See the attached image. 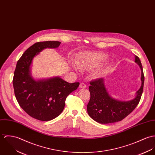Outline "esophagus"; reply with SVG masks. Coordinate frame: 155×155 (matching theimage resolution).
<instances>
[{
	"instance_id": "esophagus-1",
	"label": "esophagus",
	"mask_w": 155,
	"mask_h": 155,
	"mask_svg": "<svg viewBox=\"0 0 155 155\" xmlns=\"http://www.w3.org/2000/svg\"><path fill=\"white\" fill-rule=\"evenodd\" d=\"M79 87H80V88H86L87 86H86V84H85L84 83H81Z\"/></svg>"
}]
</instances>
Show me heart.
Wrapping results in <instances>:
<instances>
[{"instance_id":"1","label":"heart","mask_w":155,"mask_h":155,"mask_svg":"<svg viewBox=\"0 0 155 155\" xmlns=\"http://www.w3.org/2000/svg\"><path fill=\"white\" fill-rule=\"evenodd\" d=\"M107 56L101 53L86 52L78 56L77 61L78 68L82 71H88L94 69L104 62ZM100 73H96V75H99Z\"/></svg>"}]
</instances>
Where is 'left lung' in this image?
<instances>
[{
  "instance_id": "1",
  "label": "left lung",
  "mask_w": 155,
  "mask_h": 155,
  "mask_svg": "<svg viewBox=\"0 0 155 155\" xmlns=\"http://www.w3.org/2000/svg\"><path fill=\"white\" fill-rule=\"evenodd\" d=\"M135 62L141 71V86L136 93V97L131 101H120L113 99L107 92L103 78H97L90 82V99L87 107L88 114L93 120L104 124L120 121L136 107L143 93L144 76L141 61L137 56H135Z\"/></svg>"
}]
</instances>
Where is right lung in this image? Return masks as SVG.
I'll return each mask as SVG.
<instances>
[{
    "label": "right lung",
    "mask_w": 155,
    "mask_h": 155,
    "mask_svg": "<svg viewBox=\"0 0 155 155\" xmlns=\"http://www.w3.org/2000/svg\"><path fill=\"white\" fill-rule=\"evenodd\" d=\"M60 44L56 41L35 43L22 54L15 69L12 83L18 102L27 114L38 120L48 121L58 117L67 96L80 85L59 77L35 80L31 75L30 65L35 56L46 48H57Z\"/></svg>",
    "instance_id": "obj_1"
}]
</instances>
